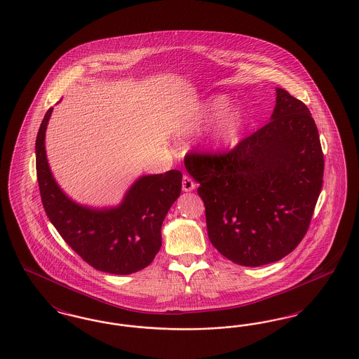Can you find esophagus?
I'll return each mask as SVG.
<instances>
[{"mask_svg":"<svg viewBox=\"0 0 359 359\" xmlns=\"http://www.w3.org/2000/svg\"><path fill=\"white\" fill-rule=\"evenodd\" d=\"M182 187H183V191H186V192H189V191H192V189L195 188V183H194V180H192L188 175H184V176H183Z\"/></svg>","mask_w":359,"mask_h":359,"instance_id":"obj_1","label":"esophagus"}]
</instances>
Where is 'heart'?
Listing matches in <instances>:
<instances>
[{
    "label": "heart",
    "mask_w": 359,
    "mask_h": 359,
    "mask_svg": "<svg viewBox=\"0 0 359 359\" xmlns=\"http://www.w3.org/2000/svg\"><path fill=\"white\" fill-rule=\"evenodd\" d=\"M227 104H229V100L223 95L210 98L208 101H205L201 113L194 120L187 122L184 128L187 130H194V129H199L205 122L217 120L223 114ZM222 116V118H222L218 121L212 132V141L219 148L233 144L238 138L241 129L243 126V121H245V116L239 107H234L226 111Z\"/></svg>",
    "instance_id": "obj_1"
}]
</instances>
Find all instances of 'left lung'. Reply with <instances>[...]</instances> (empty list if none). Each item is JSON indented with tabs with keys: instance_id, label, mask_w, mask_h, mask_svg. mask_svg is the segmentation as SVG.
Masks as SVG:
<instances>
[{
	"instance_id": "left-lung-1",
	"label": "left lung",
	"mask_w": 359,
	"mask_h": 359,
	"mask_svg": "<svg viewBox=\"0 0 359 359\" xmlns=\"http://www.w3.org/2000/svg\"><path fill=\"white\" fill-rule=\"evenodd\" d=\"M271 121L230 152H189L188 173L201 184L207 234L242 266L290 255L307 233L323 186L325 158L307 106L276 88Z\"/></svg>"
}]
</instances>
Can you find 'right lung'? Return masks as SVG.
I'll list each match as a JSON object with an SVG mask.
<instances>
[{"mask_svg":"<svg viewBox=\"0 0 359 359\" xmlns=\"http://www.w3.org/2000/svg\"><path fill=\"white\" fill-rule=\"evenodd\" d=\"M52 107L36 137V172L43 207L69 248L97 271L130 274L147 268L161 248V224L182 191V172L137 179L120 205L90 208L72 202L52 176L46 130Z\"/></svg>","mask_w":359,"mask_h":359,"instance_id":"obj_1","label":"right lung"}]
</instances>
